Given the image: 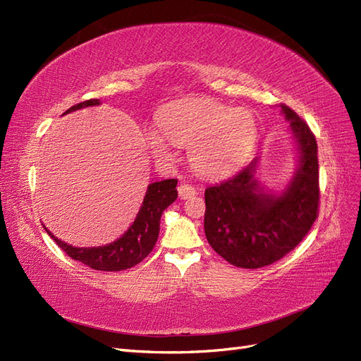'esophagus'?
I'll list each match as a JSON object with an SVG mask.
<instances>
[{"instance_id": "1", "label": "esophagus", "mask_w": 361, "mask_h": 361, "mask_svg": "<svg viewBox=\"0 0 361 361\" xmlns=\"http://www.w3.org/2000/svg\"><path fill=\"white\" fill-rule=\"evenodd\" d=\"M178 194H179V197L182 198V200H186V198H192V197L197 194V190L194 188V186H192L191 183L182 182V183L178 186Z\"/></svg>"}]
</instances>
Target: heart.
I'll use <instances>...</instances> for the list:
<instances>
[{
  "mask_svg": "<svg viewBox=\"0 0 361 361\" xmlns=\"http://www.w3.org/2000/svg\"><path fill=\"white\" fill-rule=\"evenodd\" d=\"M158 130L146 134V143L158 158L171 155L167 140L190 147L192 167L207 176L235 170L252 151L257 122L246 109H231L212 100H195L166 109Z\"/></svg>",
  "mask_w": 361,
  "mask_h": 361,
  "instance_id": "obj_1",
  "label": "heart"
}]
</instances>
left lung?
Wrapping results in <instances>:
<instances>
[{"instance_id":"obj_1","label":"left lung","mask_w":361,"mask_h":361,"mask_svg":"<svg viewBox=\"0 0 361 361\" xmlns=\"http://www.w3.org/2000/svg\"><path fill=\"white\" fill-rule=\"evenodd\" d=\"M299 145L300 161L287 191L275 197L258 188L257 159L204 191V233L230 264L259 269L291 252L318 218L319 171L314 133L295 111L281 104Z\"/></svg>"}]
</instances>
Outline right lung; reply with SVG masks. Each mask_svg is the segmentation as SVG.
Wrapping results in <instances>:
<instances>
[{"instance_id": "1", "label": "right lung", "mask_w": 361, "mask_h": 361, "mask_svg": "<svg viewBox=\"0 0 361 361\" xmlns=\"http://www.w3.org/2000/svg\"><path fill=\"white\" fill-rule=\"evenodd\" d=\"M95 104H100V102L95 100V98H91V100L71 106L66 114ZM176 185L178 179H166L149 185L143 204L139 210L137 218L133 222V226L121 239L106 246L74 247L56 239L47 228L44 230L70 258L79 261V263L86 264L94 270L119 271L131 269L133 266L143 261L154 250L159 233L161 215H163L164 209L169 207L178 198Z\"/></svg>"}]
</instances>
